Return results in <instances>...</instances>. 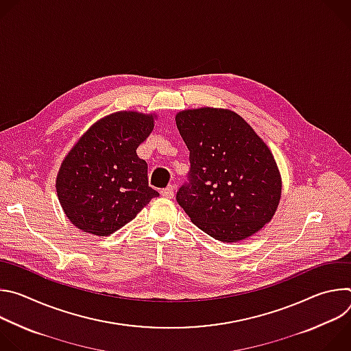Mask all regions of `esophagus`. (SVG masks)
<instances>
[{
	"label": "esophagus",
	"instance_id": "obj_1",
	"mask_svg": "<svg viewBox=\"0 0 351 351\" xmlns=\"http://www.w3.org/2000/svg\"><path fill=\"white\" fill-rule=\"evenodd\" d=\"M173 194H175V186H172V184H169L168 187L161 190V195L165 198H171V197H173Z\"/></svg>",
	"mask_w": 351,
	"mask_h": 351
}]
</instances>
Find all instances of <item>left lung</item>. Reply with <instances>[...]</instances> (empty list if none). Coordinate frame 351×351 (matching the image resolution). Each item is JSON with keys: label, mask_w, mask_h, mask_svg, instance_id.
Returning a JSON list of instances; mask_svg holds the SVG:
<instances>
[{"label": "left lung", "mask_w": 351, "mask_h": 351, "mask_svg": "<svg viewBox=\"0 0 351 351\" xmlns=\"http://www.w3.org/2000/svg\"><path fill=\"white\" fill-rule=\"evenodd\" d=\"M176 126L190 156L176 199L191 222L223 241L257 233L279 204L282 179L263 138L240 115L222 108L180 111Z\"/></svg>", "instance_id": "left-lung-1"}]
</instances>
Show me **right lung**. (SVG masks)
Here are the masks:
<instances>
[{"mask_svg":"<svg viewBox=\"0 0 351 351\" xmlns=\"http://www.w3.org/2000/svg\"><path fill=\"white\" fill-rule=\"evenodd\" d=\"M154 128V115L121 111L97 121L61 164L57 194L80 230L108 236L130 222L160 193L148 186L137 147Z\"/></svg>","mask_w":351,"mask_h":351,"instance_id":"right-lung-1","label":"right lung"}]
</instances>
